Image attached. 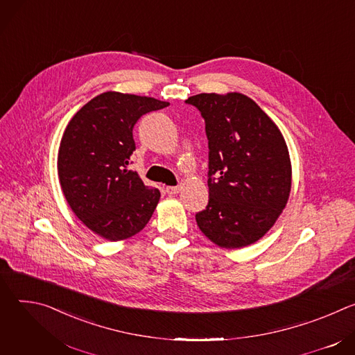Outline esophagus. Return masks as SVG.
I'll list each match as a JSON object with an SVG mask.
<instances>
[{"mask_svg":"<svg viewBox=\"0 0 355 355\" xmlns=\"http://www.w3.org/2000/svg\"><path fill=\"white\" fill-rule=\"evenodd\" d=\"M180 191H181L180 185H174V187H167L166 188V192L170 193V195H177V193H180Z\"/></svg>","mask_w":355,"mask_h":355,"instance_id":"obj_1","label":"esophagus"}]
</instances>
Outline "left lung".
I'll use <instances>...</instances> for the list:
<instances>
[{"instance_id": "left-lung-1", "label": "left lung", "mask_w": 355, "mask_h": 355, "mask_svg": "<svg viewBox=\"0 0 355 355\" xmlns=\"http://www.w3.org/2000/svg\"><path fill=\"white\" fill-rule=\"evenodd\" d=\"M187 103L205 119L209 202L195 219L211 241L241 248L259 241L289 199L292 166L275 122L240 92L198 94Z\"/></svg>"}]
</instances>
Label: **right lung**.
Segmentation results:
<instances>
[{
    "instance_id": "right-lung-1",
    "label": "right lung",
    "mask_w": 355,
    "mask_h": 355,
    "mask_svg": "<svg viewBox=\"0 0 355 355\" xmlns=\"http://www.w3.org/2000/svg\"><path fill=\"white\" fill-rule=\"evenodd\" d=\"M166 101L107 91L92 98L69 122L58 155L63 195L74 215L110 241L139 233L153 215L160 191L128 168L136 148L133 126Z\"/></svg>"
}]
</instances>
